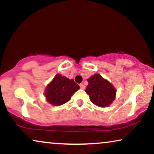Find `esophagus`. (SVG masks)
I'll use <instances>...</instances> for the list:
<instances>
[{
	"label": "esophagus",
	"instance_id": "34e87169",
	"mask_svg": "<svg viewBox=\"0 0 154 154\" xmlns=\"http://www.w3.org/2000/svg\"><path fill=\"white\" fill-rule=\"evenodd\" d=\"M80 87H81V89H83V90H84V89H85V85H84L83 83L80 84Z\"/></svg>",
	"mask_w": 154,
	"mask_h": 154
}]
</instances>
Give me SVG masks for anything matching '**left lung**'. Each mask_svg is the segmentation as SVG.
I'll return each mask as SVG.
<instances>
[{
	"mask_svg": "<svg viewBox=\"0 0 154 154\" xmlns=\"http://www.w3.org/2000/svg\"><path fill=\"white\" fill-rule=\"evenodd\" d=\"M87 81L88 85L85 91L89 95L90 100L100 107L110 106L116 95L114 86L99 73L91 75Z\"/></svg>",
	"mask_w": 154,
	"mask_h": 154,
	"instance_id": "left-lung-1",
	"label": "left lung"
}]
</instances>
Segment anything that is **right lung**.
Returning a JSON list of instances; mask_svg holds the SVG:
<instances>
[{
	"label": "right lung",
	"mask_w": 154,
	"mask_h": 154,
	"mask_svg": "<svg viewBox=\"0 0 154 154\" xmlns=\"http://www.w3.org/2000/svg\"><path fill=\"white\" fill-rule=\"evenodd\" d=\"M79 88V85L73 79H69L58 73L46 86L44 94L49 104L58 106L69 102Z\"/></svg>",
	"instance_id": "add662e5"
}]
</instances>
